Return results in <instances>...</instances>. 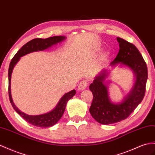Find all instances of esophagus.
<instances>
[{
	"label": "esophagus",
	"instance_id": "1",
	"mask_svg": "<svg viewBox=\"0 0 155 155\" xmlns=\"http://www.w3.org/2000/svg\"><path fill=\"white\" fill-rule=\"evenodd\" d=\"M87 86H88V82L84 80L79 83L78 86V90H84L86 88Z\"/></svg>",
	"mask_w": 155,
	"mask_h": 155
}]
</instances>
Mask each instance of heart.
<instances>
[{
	"label": "heart",
	"instance_id": "b5f03b06",
	"mask_svg": "<svg viewBox=\"0 0 155 155\" xmlns=\"http://www.w3.org/2000/svg\"><path fill=\"white\" fill-rule=\"evenodd\" d=\"M108 56H109V55H108L107 54H104V56L102 57V60H103V61H105V60H106V59H107Z\"/></svg>",
	"mask_w": 155,
	"mask_h": 155
}]
</instances>
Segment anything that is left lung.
I'll use <instances>...</instances> for the list:
<instances>
[{"label":"left lung","instance_id":"left-lung-1","mask_svg":"<svg viewBox=\"0 0 155 155\" xmlns=\"http://www.w3.org/2000/svg\"><path fill=\"white\" fill-rule=\"evenodd\" d=\"M117 39L120 49L110 65L114 67L120 63L121 65L129 67L133 71L136 81L123 101L113 104L109 97L107 85L104 83L109 75L107 70L103 69L95 77L89 87L93 94V101L89 111L95 120L105 125L120 122L129 117L144 97L148 77L147 64L137 48L120 37Z\"/></svg>","mask_w":155,"mask_h":155}]
</instances>
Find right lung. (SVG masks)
<instances>
[{"mask_svg":"<svg viewBox=\"0 0 155 155\" xmlns=\"http://www.w3.org/2000/svg\"><path fill=\"white\" fill-rule=\"evenodd\" d=\"M66 38L65 37L63 36H55L53 37H49L48 38H35L31 40V41L26 43L23 45L18 52L15 54L14 58L12 59L10 63L8 69V95L9 99L13 108L19 115H20L24 120H25L29 124L35 126L42 127V128H47V127L52 126L59 121L65 111V107L70 99L72 98L75 94L76 91L73 90L70 92L64 94L59 101L58 102L56 107L51 111L39 114V115H29L21 111L14 104L12 97L11 95V75L12 73V71L15 64L18 62L21 57L27 54H29L34 51H43L46 49L49 48L54 45L63 41Z\"/></svg>","mask_w":155,"mask_h":155,"instance_id":"obj_1","label":"right lung"}]
</instances>
